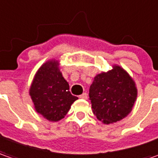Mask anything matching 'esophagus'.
I'll return each instance as SVG.
<instances>
[{"instance_id": "34e87169", "label": "esophagus", "mask_w": 158, "mask_h": 158, "mask_svg": "<svg viewBox=\"0 0 158 158\" xmlns=\"http://www.w3.org/2000/svg\"><path fill=\"white\" fill-rule=\"evenodd\" d=\"M79 98L82 99V100H86V99H87V94H86V93H83L81 95H79Z\"/></svg>"}]
</instances>
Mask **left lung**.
Wrapping results in <instances>:
<instances>
[{
    "instance_id": "8db88e82",
    "label": "left lung",
    "mask_w": 158,
    "mask_h": 158,
    "mask_svg": "<svg viewBox=\"0 0 158 158\" xmlns=\"http://www.w3.org/2000/svg\"><path fill=\"white\" fill-rule=\"evenodd\" d=\"M112 67L97 74L89 89L93 113L105 124L128 116L137 97L135 82L128 72L118 64Z\"/></svg>"
}]
</instances>
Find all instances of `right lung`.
Masks as SVG:
<instances>
[{"instance_id": "1", "label": "right lung", "mask_w": 158, "mask_h": 158, "mask_svg": "<svg viewBox=\"0 0 158 158\" xmlns=\"http://www.w3.org/2000/svg\"><path fill=\"white\" fill-rule=\"evenodd\" d=\"M35 110L50 122H58L66 115L78 97L69 91L58 59L44 63L35 73L29 91Z\"/></svg>"}]
</instances>
